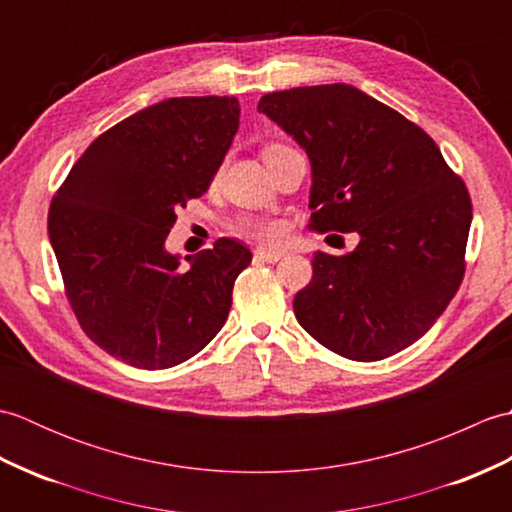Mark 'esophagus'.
I'll use <instances>...</instances> for the list:
<instances>
[{"mask_svg": "<svg viewBox=\"0 0 512 512\" xmlns=\"http://www.w3.org/2000/svg\"><path fill=\"white\" fill-rule=\"evenodd\" d=\"M281 257H284L281 250H266V248L255 250V259H262V262H266V264H277Z\"/></svg>", "mask_w": 512, "mask_h": 512, "instance_id": "obj_1", "label": "esophagus"}]
</instances>
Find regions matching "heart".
<instances>
[{
  "mask_svg": "<svg viewBox=\"0 0 512 512\" xmlns=\"http://www.w3.org/2000/svg\"><path fill=\"white\" fill-rule=\"evenodd\" d=\"M284 147L286 145H268L264 149V156L273 154V151L284 149ZM233 233L239 237L257 239V242L270 246V244H279L281 239L286 237V224L279 220H262V217H257V220H239L233 226Z\"/></svg>",
  "mask_w": 512,
  "mask_h": 512,
  "instance_id": "heart-1",
  "label": "heart"
}]
</instances>
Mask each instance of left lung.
<instances>
[{
	"instance_id": "left-lung-1",
	"label": "left lung",
	"mask_w": 512,
	"mask_h": 512,
	"mask_svg": "<svg viewBox=\"0 0 512 512\" xmlns=\"http://www.w3.org/2000/svg\"><path fill=\"white\" fill-rule=\"evenodd\" d=\"M257 110L310 156L308 228L361 235L352 253H314L292 303L301 328L363 363L416 343L464 279L473 217L464 180L420 125L352 85L273 92Z\"/></svg>"
}]
</instances>
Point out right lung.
Wrapping results in <instances>:
<instances>
[{
	"label": "right lung",
	"instance_id": "1",
	"mask_svg": "<svg viewBox=\"0 0 512 512\" xmlns=\"http://www.w3.org/2000/svg\"><path fill=\"white\" fill-rule=\"evenodd\" d=\"M239 125L235 96H178L107 129L54 193L48 235L76 321L123 363L167 369L222 330L250 250L217 239L189 268L165 250Z\"/></svg>",
	"mask_w": 512,
	"mask_h": 512
}]
</instances>
